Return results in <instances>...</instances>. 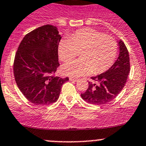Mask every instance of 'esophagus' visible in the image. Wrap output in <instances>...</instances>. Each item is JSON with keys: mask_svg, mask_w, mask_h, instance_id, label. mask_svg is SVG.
I'll return each instance as SVG.
<instances>
[{"mask_svg": "<svg viewBox=\"0 0 146 146\" xmlns=\"http://www.w3.org/2000/svg\"><path fill=\"white\" fill-rule=\"evenodd\" d=\"M69 80H70V81H72V82H76V81L78 80L77 78H71L70 77L69 78Z\"/></svg>", "mask_w": 146, "mask_h": 146, "instance_id": "obj_1", "label": "esophagus"}]
</instances>
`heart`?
<instances>
[{"instance_id":"obj_1","label":"heart","mask_w":146,"mask_h":146,"mask_svg":"<svg viewBox=\"0 0 146 146\" xmlns=\"http://www.w3.org/2000/svg\"><path fill=\"white\" fill-rule=\"evenodd\" d=\"M80 52V59L64 64L63 73L70 77L99 74L108 70L114 63L117 54V43L112 37L92 29L78 30L61 40L58 47L59 58L64 62L74 59Z\"/></svg>"}]
</instances>
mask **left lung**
Returning a JSON list of instances; mask_svg holds the SVG:
<instances>
[{
  "mask_svg": "<svg viewBox=\"0 0 146 146\" xmlns=\"http://www.w3.org/2000/svg\"><path fill=\"white\" fill-rule=\"evenodd\" d=\"M119 54L110 68L100 75L92 77L89 87L81 97L94 105H104L115 99L125 87L130 71L129 55L122 40L118 42Z\"/></svg>",
  "mask_w": 146,
  "mask_h": 146,
  "instance_id": "left-lung-1",
  "label": "left lung"
}]
</instances>
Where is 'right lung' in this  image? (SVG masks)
Here are the masks:
<instances>
[{
  "instance_id": "obj_1",
  "label": "right lung",
  "mask_w": 146,
  "mask_h": 146,
  "mask_svg": "<svg viewBox=\"0 0 146 146\" xmlns=\"http://www.w3.org/2000/svg\"><path fill=\"white\" fill-rule=\"evenodd\" d=\"M57 28L47 24L26 35L18 47L13 70L17 87L31 103L50 105L59 99L61 86L68 78L54 76L59 66Z\"/></svg>"
}]
</instances>
